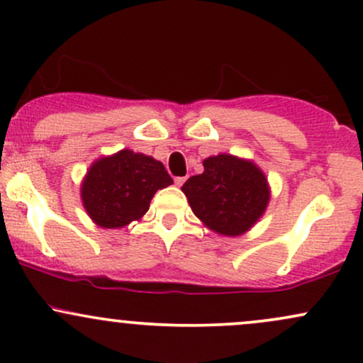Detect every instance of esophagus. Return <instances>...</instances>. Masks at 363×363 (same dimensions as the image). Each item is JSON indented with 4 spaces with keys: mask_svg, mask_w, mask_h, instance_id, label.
I'll use <instances>...</instances> for the list:
<instances>
[{
    "mask_svg": "<svg viewBox=\"0 0 363 363\" xmlns=\"http://www.w3.org/2000/svg\"><path fill=\"white\" fill-rule=\"evenodd\" d=\"M186 179H187V177H176V179H174V182H176V186L181 187V186L186 182Z\"/></svg>",
    "mask_w": 363,
    "mask_h": 363,
    "instance_id": "esophagus-1",
    "label": "esophagus"
}]
</instances>
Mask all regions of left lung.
Returning <instances> with one entry per match:
<instances>
[{"instance_id": "1", "label": "left lung", "mask_w": 363, "mask_h": 363, "mask_svg": "<svg viewBox=\"0 0 363 363\" xmlns=\"http://www.w3.org/2000/svg\"><path fill=\"white\" fill-rule=\"evenodd\" d=\"M203 165L205 172L182 186L194 215L222 235L247 232L269 201L264 174L252 162L225 153L206 158Z\"/></svg>"}]
</instances>
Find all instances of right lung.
I'll list each match as a JSON object with an SVG mask.
<instances>
[{
    "mask_svg": "<svg viewBox=\"0 0 363 363\" xmlns=\"http://www.w3.org/2000/svg\"><path fill=\"white\" fill-rule=\"evenodd\" d=\"M172 182L162 162L121 150L90 167L82 186L83 206L101 227L121 228L147 213L153 194Z\"/></svg>",
    "mask_w": 363,
    "mask_h": 363,
    "instance_id": "right-lung-1",
    "label": "right lung"
}]
</instances>
